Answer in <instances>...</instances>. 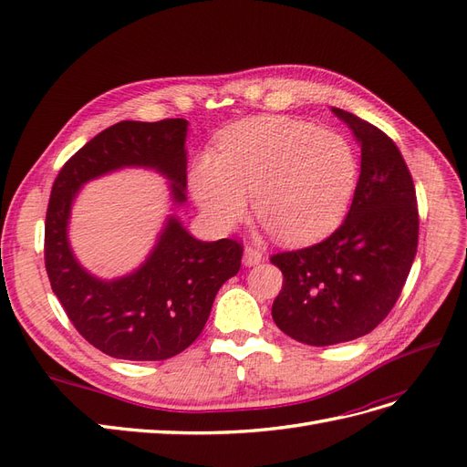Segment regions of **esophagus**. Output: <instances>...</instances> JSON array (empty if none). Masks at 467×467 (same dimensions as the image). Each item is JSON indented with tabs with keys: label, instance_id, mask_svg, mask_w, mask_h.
I'll use <instances>...</instances> for the list:
<instances>
[{
	"label": "esophagus",
	"instance_id": "obj_1",
	"mask_svg": "<svg viewBox=\"0 0 467 467\" xmlns=\"http://www.w3.org/2000/svg\"><path fill=\"white\" fill-rule=\"evenodd\" d=\"M263 261V253L253 247V245H245L244 249V265L245 266H253V265H259Z\"/></svg>",
	"mask_w": 467,
	"mask_h": 467
}]
</instances>
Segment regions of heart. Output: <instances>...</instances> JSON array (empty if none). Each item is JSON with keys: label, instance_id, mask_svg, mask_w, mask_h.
I'll use <instances>...</instances> for the list:
<instances>
[{"label": "heart", "instance_id": "1", "mask_svg": "<svg viewBox=\"0 0 467 467\" xmlns=\"http://www.w3.org/2000/svg\"><path fill=\"white\" fill-rule=\"evenodd\" d=\"M357 185V158L347 138L290 119L232 126L218 155L196 161L191 187L204 214L228 230L249 210L285 244H307L341 222Z\"/></svg>", "mask_w": 467, "mask_h": 467}]
</instances>
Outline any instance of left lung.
Masks as SVG:
<instances>
[{
  "mask_svg": "<svg viewBox=\"0 0 467 467\" xmlns=\"http://www.w3.org/2000/svg\"><path fill=\"white\" fill-rule=\"evenodd\" d=\"M333 112L362 151L348 214L323 242L271 257L285 276L273 304L276 327L312 347L378 327L400 298L419 242L415 185L400 148L352 112Z\"/></svg>",
  "mask_w": 467,
  "mask_h": 467,
  "instance_id": "8db88e82",
  "label": "left lung"
}]
</instances>
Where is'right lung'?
<instances>
[{
	"mask_svg": "<svg viewBox=\"0 0 467 467\" xmlns=\"http://www.w3.org/2000/svg\"><path fill=\"white\" fill-rule=\"evenodd\" d=\"M187 124L185 119L112 124L64 163L52 185L45 223L50 286L79 335L109 357L165 360L179 355L201 335L220 286L242 266V244L199 242L175 218L130 276L99 280L69 251L66 225L78 189L112 169H158L173 181L175 202L187 201Z\"/></svg>",
	"mask_w": 467,
	"mask_h": 467,
	"instance_id": "right-lung-1",
	"label": "right lung"
}]
</instances>
